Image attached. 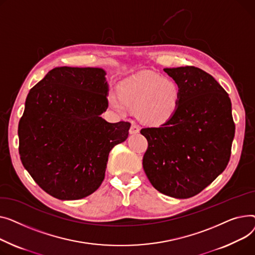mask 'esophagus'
Returning a JSON list of instances; mask_svg holds the SVG:
<instances>
[{
	"label": "esophagus",
	"instance_id": "34e87169",
	"mask_svg": "<svg viewBox=\"0 0 255 255\" xmlns=\"http://www.w3.org/2000/svg\"><path fill=\"white\" fill-rule=\"evenodd\" d=\"M139 131H140V128H139L137 125L132 124L131 127H130V128H129V133H130V134H136V133H138Z\"/></svg>",
	"mask_w": 255,
	"mask_h": 255
}]
</instances>
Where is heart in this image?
Here are the masks:
<instances>
[{
    "label": "heart",
    "mask_w": 255,
    "mask_h": 255,
    "mask_svg": "<svg viewBox=\"0 0 255 255\" xmlns=\"http://www.w3.org/2000/svg\"><path fill=\"white\" fill-rule=\"evenodd\" d=\"M180 86L172 78L161 77L150 71H142L125 80L122 93L112 91L108 101L117 112L125 114L137 109L141 122L160 126L173 117L180 102Z\"/></svg>",
    "instance_id": "1"
}]
</instances>
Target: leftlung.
Segmentation results:
<instances>
[{
  "instance_id": "1",
  "label": "left lung",
  "mask_w": 255,
  "mask_h": 255,
  "mask_svg": "<svg viewBox=\"0 0 255 255\" xmlns=\"http://www.w3.org/2000/svg\"><path fill=\"white\" fill-rule=\"evenodd\" d=\"M163 71L180 86V102L170 121L141 129L148 141L143 168L156 190L188 199L228 166L235 137L232 103L222 86L199 68Z\"/></svg>"
}]
</instances>
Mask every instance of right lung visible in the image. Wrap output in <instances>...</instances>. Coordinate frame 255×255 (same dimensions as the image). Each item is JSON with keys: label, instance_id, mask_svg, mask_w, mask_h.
<instances>
[{"label": "right lung", "instance_id": "right-lung-1", "mask_svg": "<svg viewBox=\"0 0 255 255\" xmlns=\"http://www.w3.org/2000/svg\"><path fill=\"white\" fill-rule=\"evenodd\" d=\"M101 68L59 67L29 91L18 125L24 169L50 196L80 200L102 184L111 149L127 140L129 123L101 117L109 85Z\"/></svg>", "mask_w": 255, "mask_h": 255}]
</instances>
